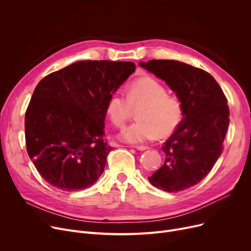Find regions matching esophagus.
Segmentation results:
<instances>
[{
    "instance_id": "obj_1",
    "label": "esophagus",
    "mask_w": 251,
    "mask_h": 251,
    "mask_svg": "<svg viewBox=\"0 0 251 251\" xmlns=\"http://www.w3.org/2000/svg\"><path fill=\"white\" fill-rule=\"evenodd\" d=\"M137 151H146V150H149L150 148L148 146H135L134 147Z\"/></svg>"
}]
</instances>
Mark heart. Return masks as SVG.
Instances as JSON below:
<instances>
[{
    "instance_id": "1",
    "label": "heart",
    "mask_w": 251,
    "mask_h": 251,
    "mask_svg": "<svg viewBox=\"0 0 251 251\" xmlns=\"http://www.w3.org/2000/svg\"><path fill=\"white\" fill-rule=\"evenodd\" d=\"M138 108V120L125 127L120 134L130 143H142L159 135L169 136L178 128L184 116L182 100L169 96L168 89L151 77H142L131 83L127 96L119 90L113 92L105 112L115 126L122 127Z\"/></svg>"
}]
</instances>
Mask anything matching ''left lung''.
<instances>
[{
  "instance_id": "1",
  "label": "left lung",
  "mask_w": 251,
  "mask_h": 251,
  "mask_svg": "<svg viewBox=\"0 0 251 251\" xmlns=\"http://www.w3.org/2000/svg\"><path fill=\"white\" fill-rule=\"evenodd\" d=\"M139 66L174 90L184 105L180 125L162 147L165 163L149 177L156 188L185 190L213 169L224 149L229 126L227 98L206 71L174 60H151Z\"/></svg>"
}]
</instances>
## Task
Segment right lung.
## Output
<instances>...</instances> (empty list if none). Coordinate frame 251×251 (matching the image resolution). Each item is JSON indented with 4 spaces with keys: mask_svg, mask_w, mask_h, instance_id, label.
I'll return each mask as SVG.
<instances>
[{
    "mask_svg": "<svg viewBox=\"0 0 251 251\" xmlns=\"http://www.w3.org/2000/svg\"><path fill=\"white\" fill-rule=\"evenodd\" d=\"M132 62L79 61L44 77L25 113L28 155L63 191L90 187L113 150L104 139L109 97L135 71Z\"/></svg>",
    "mask_w": 251,
    "mask_h": 251,
    "instance_id": "1",
    "label": "right lung"
}]
</instances>
